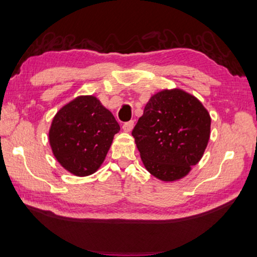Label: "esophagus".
I'll return each instance as SVG.
<instances>
[{"mask_svg": "<svg viewBox=\"0 0 257 257\" xmlns=\"http://www.w3.org/2000/svg\"><path fill=\"white\" fill-rule=\"evenodd\" d=\"M134 124H135L134 120H130V121H128V122H124L123 125H122L123 132H125V133H130V132H132L133 128H134Z\"/></svg>", "mask_w": 257, "mask_h": 257, "instance_id": "obj_1", "label": "esophagus"}]
</instances>
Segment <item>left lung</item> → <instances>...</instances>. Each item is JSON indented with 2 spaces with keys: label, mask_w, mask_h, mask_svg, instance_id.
I'll use <instances>...</instances> for the list:
<instances>
[{
  "label": "left lung",
  "mask_w": 257,
  "mask_h": 257,
  "mask_svg": "<svg viewBox=\"0 0 257 257\" xmlns=\"http://www.w3.org/2000/svg\"><path fill=\"white\" fill-rule=\"evenodd\" d=\"M146 169L174 182L202 159L210 136V117L199 100L184 90L154 94L133 130Z\"/></svg>",
  "instance_id": "8db88e82"
}]
</instances>
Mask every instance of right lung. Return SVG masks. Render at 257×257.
Segmentation results:
<instances>
[{"mask_svg": "<svg viewBox=\"0 0 257 257\" xmlns=\"http://www.w3.org/2000/svg\"><path fill=\"white\" fill-rule=\"evenodd\" d=\"M120 130L113 114L93 95H79L59 110L49 130L55 159L69 173L97 172Z\"/></svg>", "mask_w": 257, "mask_h": 257, "instance_id": "add662e5", "label": "right lung"}]
</instances>
